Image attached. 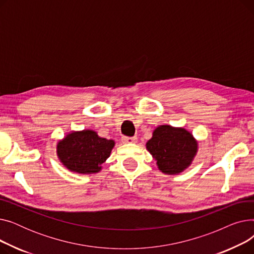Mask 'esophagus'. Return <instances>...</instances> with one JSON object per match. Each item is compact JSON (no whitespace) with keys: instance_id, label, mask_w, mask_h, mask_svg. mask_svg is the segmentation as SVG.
<instances>
[{"instance_id":"obj_1","label":"esophagus","mask_w":254,"mask_h":254,"mask_svg":"<svg viewBox=\"0 0 254 254\" xmlns=\"http://www.w3.org/2000/svg\"><path fill=\"white\" fill-rule=\"evenodd\" d=\"M124 143H136L137 137H123Z\"/></svg>"}]
</instances>
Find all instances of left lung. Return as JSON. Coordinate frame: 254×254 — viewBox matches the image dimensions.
Wrapping results in <instances>:
<instances>
[{
    "label": "left lung",
    "instance_id": "8db88e82",
    "mask_svg": "<svg viewBox=\"0 0 254 254\" xmlns=\"http://www.w3.org/2000/svg\"><path fill=\"white\" fill-rule=\"evenodd\" d=\"M197 148V141L190 131L168 125L157 127L146 143V149L155 159L158 170L168 175L180 174L188 169Z\"/></svg>",
    "mask_w": 254,
    "mask_h": 254
}]
</instances>
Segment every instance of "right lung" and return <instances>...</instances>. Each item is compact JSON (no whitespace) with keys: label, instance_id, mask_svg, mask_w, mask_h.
Segmentation results:
<instances>
[{"label":"right lung","instance_id":"1","mask_svg":"<svg viewBox=\"0 0 254 254\" xmlns=\"http://www.w3.org/2000/svg\"><path fill=\"white\" fill-rule=\"evenodd\" d=\"M115 142L101 138L92 129L72 130L57 144L60 162L78 174H95L111 154Z\"/></svg>","mask_w":254,"mask_h":254}]
</instances>
